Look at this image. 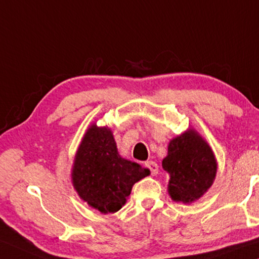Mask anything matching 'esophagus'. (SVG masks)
Here are the masks:
<instances>
[{
	"label": "esophagus",
	"instance_id": "esophagus-1",
	"mask_svg": "<svg viewBox=\"0 0 259 259\" xmlns=\"http://www.w3.org/2000/svg\"><path fill=\"white\" fill-rule=\"evenodd\" d=\"M145 166H146V167L150 169L152 176H157L158 175L159 167H158L157 162H155V161H152V160L146 161V162H145Z\"/></svg>",
	"mask_w": 259,
	"mask_h": 259
}]
</instances>
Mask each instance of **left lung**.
Masks as SVG:
<instances>
[{"label": "left lung", "instance_id": "obj_1", "mask_svg": "<svg viewBox=\"0 0 259 259\" xmlns=\"http://www.w3.org/2000/svg\"><path fill=\"white\" fill-rule=\"evenodd\" d=\"M168 173V192L173 200L192 203L213 183L217 162L213 152L194 131H187L171 140L162 160Z\"/></svg>", "mask_w": 259, "mask_h": 259}]
</instances>
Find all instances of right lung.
Segmentation results:
<instances>
[{"mask_svg": "<svg viewBox=\"0 0 259 259\" xmlns=\"http://www.w3.org/2000/svg\"><path fill=\"white\" fill-rule=\"evenodd\" d=\"M148 175L147 168L120 157L111 131L93 125L77 151L72 178L88 205L102 213H114L126 203L134 184Z\"/></svg>", "mask_w": 259, "mask_h": 259, "instance_id": "1", "label": "right lung"}]
</instances>
